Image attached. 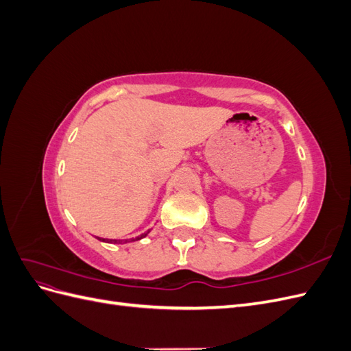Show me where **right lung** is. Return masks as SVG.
Returning a JSON list of instances; mask_svg holds the SVG:
<instances>
[{"mask_svg":"<svg viewBox=\"0 0 351 351\" xmlns=\"http://www.w3.org/2000/svg\"><path fill=\"white\" fill-rule=\"evenodd\" d=\"M147 232L149 231H146V232H143V234H141L139 237H136V239H132V241H134V240H141V239H143V237H146L147 236ZM99 239V237H98ZM101 241H107V243H120V240H105V239H99ZM124 243H127V241H124Z\"/></svg>","mask_w":351,"mask_h":351,"instance_id":"1","label":"right lung"}]
</instances>
